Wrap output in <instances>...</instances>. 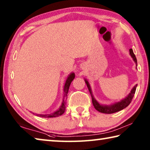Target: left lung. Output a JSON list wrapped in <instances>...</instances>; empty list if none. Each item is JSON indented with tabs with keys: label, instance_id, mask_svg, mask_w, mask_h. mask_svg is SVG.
<instances>
[{
	"label": "left lung",
	"instance_id": "obj_1",
	"mask_svg": "<svg viewBox=\"0 0 150 150\" xmlns=\"http://www.w3.org/2000/svg\"><path fill=\"white\" fill-rule=\"evenodd\" d=\"M130 54L132 56V57L133 58V59L134 62L137 63V59L136 57V55H134L132 49H130ZM137 65V64H136ZM86 84H87V86L88 87V89L89 91V92L91 95V96H92V103L93 105L94 106V107L96 109V110H98V112L102 113H105V114H112V113H115L116 112H118L122 109L125 108L127 107L129 105H130L132 100L134 96V94H135L136 92V89L137 87V85L136 86H134V88L132 89L130 93L129 94L127 97H126L124 99L122 100H121L120 102L116 103L115 104H114L110 106H103V105H100L99 103H98L97 101H96L95 98H93V95H92V92H91V89L90 87V85L88 84V81L87 80H85Z\"/></svg>",
	"mask_w": 150,
	"mask_h": 150
}]
</instances>
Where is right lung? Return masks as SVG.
Returning a JSON list of instances; mask_svg holds the SVG:
<instances>
[{
    "label": "right lung",
    "mask_w": 150,
    "mask_h": 150,
    "mask_svg": "<svg viewBox=\"0 0 150 150\" xmlns=\"http://www.w3.org/2000/svg\"><path fill=\"white\" fill-rule=\"evenodd\" d=\"M74 78H75V74L73 73L69 76V77L67 78V81H66V83L64 87V96H63V97H64V99H63L62 105L61 106V107L59 110H57L56 112H55L54 113L50 114V115H36V116H40V117H43V118H53V117H56V116H59L63 115L65 110V104H66V100H67L68 91H69V88L71 85V83L72 81L74 79Z\"/></svg>",
    "instance_id": "obj_1"
}]
</instances>
